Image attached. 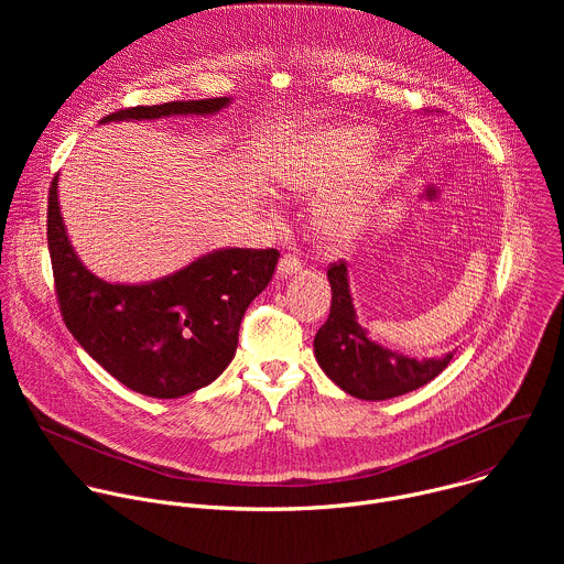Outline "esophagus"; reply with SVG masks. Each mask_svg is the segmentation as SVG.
Segmentation results:
<instances>
[{
  "label": "esophagus",
  "instance_id": "1",
  "mask_svg": "<svg viewBox=\"0 0 564 564\" xmlns=\"http://www.w3.org/2000/svg\"><path fill=\"white\" fill-rule=\"evenodd\" d=\"M301 270H303V263H301V259H299L296 254H283L281 261H279L276 274H279L281 279H288V276H292V274H296V272H301Z\"/></svg>",
  "mask_w": 564,
  "mask_h": 564
}]
</instances>
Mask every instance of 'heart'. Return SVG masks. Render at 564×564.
<instances>
[{"label": "heart", "mask_w": 564, "mask_h": 564, "mask_svg": "<svg viewBox=\"0 0 564 564\" xmlns=\"http://www.w3.org/2000/svg\"><path fill=\"white\" fill-rule=\"evenodd\" d=\"M375 131L368 127L339 124L318 127L296 135L272 163V181L283 192L296 196L324 194L341 181L375 144ZM377 174L364 172L339 186L316 207V225L330 238L355 236L368 214Z\"/></svg>", "instance_id": "b5f03b06"}]
</instances>
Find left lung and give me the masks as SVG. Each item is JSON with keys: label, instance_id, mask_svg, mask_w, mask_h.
<instances>
[{"label": "left lung", "instance_id": "left-lung-1", "mask_svg": "<svg viewBox=\"0 0 564 564\" xmlns=\"http://www.w3.org/2000/svg\"><path fill=\"white\" fill-rule=\"evenodd\" d=\"M328 281L333 305L328 321L314 337V357L344 392L366 401L392 399L426 386L451 364L453 352L415 359L372 341L357 318L348 265L333 263Z\"/></svg>", "mask_w": 564, "mask_h": 564}]
</instances>
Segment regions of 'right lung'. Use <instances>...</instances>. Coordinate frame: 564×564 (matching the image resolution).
<instances>
[{"label":"right lung","instance_id":"right-lung-1","mask_svg":"<svg viewBox=\"0 0 564 564\" xmlns=\"http://www.w3.org/2000/svg\"><path fill=\"white\" fill-rule=\"evenodd\" d=\"M229 98L131 107L100 120L214 116ZM46 238L64 324L111 377L133 392L178 399L209 386L229 366L248 305L272 281L279 252L220 248L155 281L109 283L77 259L48 189Z\"/></svg>","mask_w":564,"mask_h":564}]
</instances>
